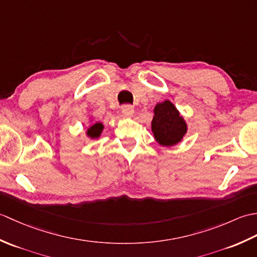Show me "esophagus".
<instances>
[{"mask_svg": "<svg viewBox=\"0 0 257 257\" xmlns=\"http://www.w3.org/2000/svg\"><path fill=\"white\" fill-rule=\"evenodd\" d=\"M121 112H122L123 116H125V117H132L134 114V107L130 106V105H124L121 108Z\"/></svg>", "mask_w": 257, "mask_h": 257, "instance_id": "34e87169", "label": "esophagus"}]
</instances>
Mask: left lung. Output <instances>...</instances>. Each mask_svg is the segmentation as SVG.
<instances>
[{
    "mask_svg": "<svg viewBox=\"0 0 257 257\" xmlns=\"http://www.w3.org/2000/svg\"><path fill=\"white\" fill-rule=\"evenodd\" d=\"M154 112L151 130L157 143L165 147L179 144L187 134L188 125L176 106L170 100H165L157 103Z\"/></svg>",
    "mask_w": 257,
    "mask_h": 257,
    "instance_id": "8db88e82",
    "label": "left lung"
}]
</instances>
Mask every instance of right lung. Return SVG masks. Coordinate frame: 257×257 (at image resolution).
Segmentation results:
<instances>
[{
    "label": "right lung",
    "instance_id": "1",
    "mask_svg": "<svg viewBox=\"0 0 257 257\" xmlns=\"http://www.w3.org/2000/svg\"><path fill=\"white\" fill-rule=\"evenodd\" d=\"M103 130V124L101 122H96L94 124H91L90 127L87 129V136L91 139H97L100 137V135Z\"/></svg>",
    "mask_w": 257,
    "mask_h": 257
}]
</instances>
